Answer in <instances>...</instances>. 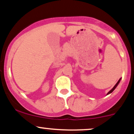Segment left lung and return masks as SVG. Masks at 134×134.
Returning <instances> with one entry per match:
<instances>
[{"label": "left lung", "mask_w": 134, "mask_h": 134, "mask_svg": "<svg viewBox=\"0 0 134 134\" xmlns=\"http://www.w3.org/2000/svg\"><path fill=\"white\" fill-rule=\"evenodd\" d=\"M120 80H121V78H120V79L119 80H118V82H116V84H115V85L114 86V87H113V88H112V89H111V90H110V91H109V92H108V93H107V95H108V94H110V93H112V92H113V91H114V90H115V88H116V87H117V86L118 85V84H119V83H120Z\"/></svg>", "instance_id": "left-lung-1"}]
</instances>
